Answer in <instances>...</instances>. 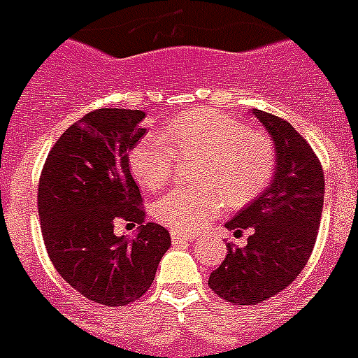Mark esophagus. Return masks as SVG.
<instances>
[{"instance_id":"34e87169","label":"esophagus","mask_w":358,"mask_h":358,"mask_svg":"<svg viewBox=\"0 0 358 358\" xmlns=\"http://www.w3.org/2000/svg\"><path fill=\"white\" fill-rule=\"evenodd\" d=\"M171 241H173V245H182V243L193 241V237L191 235H182L178 231H171Z\"/></svg>"}]
</instances>
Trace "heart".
Returning <instances> with one entry per match:
<instances>
[{"label": "heart", "instance_id": "heart-1", "mask_svg": "<svg viewBox=\"0 0 358 358\" xmlns=\"http://www.w3.org/2000/svg\"><path fill=\"white\" fill-rule=\"evenodd\" d=\"M174 158L193 159L194 184L176 187L154 204V219L178 234H196L228 208H243L263 193L275 169V150L261 130L215 108H196L147 136L129 152L141 187L158 191L173 176Z\"/></svg>", "mask_w": 358, "mask_h": 358}]
</instances>
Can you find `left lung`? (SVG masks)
Returning a JSON list of instances; mask_svg holds the SVG:
<instances>
[{"label":"left lung","mask_w":358,"mask_h":358,"mask_svg":"<svg viewBox=\"0 0 358 358\" xmlns=\"http://www.w3.org/2000/svg\"><path fill=\"white\" fill-rule=\"evenodd\" d=\"M275 147L270 185L226 228L252 229L245 248L228 243L224 261L209 275V289L235 305H255L289 287L315 248L324 208V171L310 145L285 119L252 110Z\"/></svg>","instance_id":"1"}]
</instances>
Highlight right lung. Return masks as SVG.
Returning a JSON list of instances; mask_svg holds the SVG:
<instances>
[{"label":"right lung","mask_w":358,"mask_h":358,"mask_svg":"<svg viewBox=\"0 0 358 358\" xmlns=\"http://www.w3.org/2000/svg\"><path fill=\"white\" fill-rule=\"evenodd\" d=\"M145 112L86 113L49 150L38 182V215L49 259L77 292L123 307L149 290L171 246L164 226L145 222L129 152L147 132ZM115 220L140 226L134 240L113 234Z\"/></svg>","instance_id":"obj_1"}]
</instances>
